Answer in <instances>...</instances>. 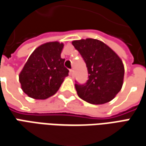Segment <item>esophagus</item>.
I'll return each instance as SVG.
<instances>
[{
    "instance_id": "esophagus-1",
    "label": "esophagus",
    "mask_w": 146,
    "mask_h": 146,
    "mask_svg": "<svg viewBox=\"0 0 146 146\" xmlns=\"http://www.w3.org/2000/svg\"><path fill=\"white\" fill-rule=\"evenodd\" d=\"M69 74H70V75H71V76H72V77H73V76L75 75V71H73V70H70Z\"/></svg>"
}]
</instances>
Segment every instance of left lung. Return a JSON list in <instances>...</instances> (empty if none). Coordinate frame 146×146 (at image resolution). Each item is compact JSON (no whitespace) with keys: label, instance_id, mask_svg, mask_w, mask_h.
<instances>
[{"label":"left lung","instance_id":"8db88e82","mask_svg":"<svg viewBox=\"0 0 146 146\" xmlns=\"http://www.w3.org/2000/svg\"><path fill=\"white\" fill-rule=\"evenodd\" d=\"M72 44L83 58L89 74L85 84H75L79 98L95 105L111 101L123 85L125 69L121 58L96 39L74 40Z\"/></svg>","mask_w":146,"mask_h":146}]
</instances>
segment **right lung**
Masks as SVG:
<instances>
[{
  "label": "right lung",
  "mask_w": 146,
  "mask_h": 146,
  "mask_svg": "<svg viewBox=\"0 0 146 146\" xmlns=\"http://www.w3.org/2000/svg\"><path fill=\"white\" fill-rule=\"evenodd\" d=\"M64 44L58 41L41 44L34 50L19 75L21 89L30 98L46 99L60 89L69 71L61 52Z\"/></svg>",
  "instance_id": "obj_1"
}]
</instances>
